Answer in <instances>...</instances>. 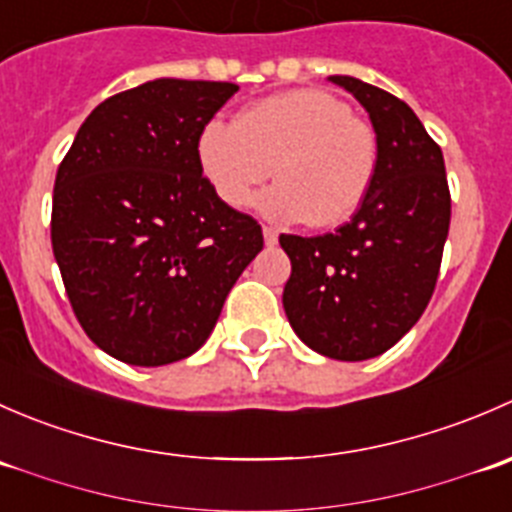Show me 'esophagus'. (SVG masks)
Returning a JSON list of instances; mask_svg holds the SVG:
<instances>
[{"label":"esophagus","instance_id":"obj_1","mask_svg":"<svg viewBox=\"0 0 512 512\" xmlns=\"http://www.w3.org/2000/svg\"><path fill=\"white\" fill-rule=\"evenodd\" d=\"M262 235H265L267 245H275V242H277V230H275V227L265 225V227H262Z\"/></svg>","mask_w":512,"mask_h":512}]
</instances>
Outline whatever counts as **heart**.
<instances>
[{"mask_svg":"<svg viewBox=\"0 0 512 512\" xmlns=\"http://www.w3.org/2000/svg\"><path fill=\"white\" fill-rule=\"evenodd\" d=\"M198 160L218 198L242 208L255 188L277 175L257 198V210L277 223L307 220L337 227L364 203L379 141L347 103L324 91H285L260 98L237 113L235 123H205Z\"/></svg>","mask_w":512,"mask_h":512,"instance_id":"1","label":"heart"}]
</instances>
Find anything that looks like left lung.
<instances>
[{"mask_svg":"<svg viewBox=\"0 0 512 512\" xmlns=\"http://www.w3.org/2000/svg\"><path fill=\"white\" fill-rule=\"evenodd\" d=\"M329 81L369 113L379 165L349 223L317 237L280 235L292 262L282 304L309 349L364 361L394 347L426 309L451 225V193L441 148L401 98L354 76Z\"/></svg>","mask_w":512,"mask_h":512,"instance_id":"left-lung-1","label":"left lung"}]
</instances>
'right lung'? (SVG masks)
<instances>
[{
  "label": "right lung",
  "instance_id": "obj_1",
  "mask_svg": "<svg viewBox=\"0 0 512 512\" xmlns=\"http://www.w3.org/2000/svg\"><path fill=\"white\" fill-rule=\"evenodd\" d=\"M227 81L156 79L106 98L56 170L51 247L91 342L133 366L195 354L262 227L203 175L198 136Z\"/></svg>",
  "mask_w": 512,
  "mask_h": 512
}]
</instances>
